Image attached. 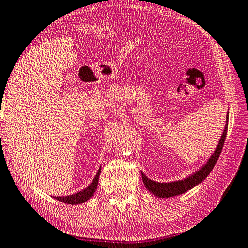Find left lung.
I'll list each match as a JSON object with an SVG mask.
<instances>
[{
	"label": "left lung",
	"mask_w": 248,
	"mask_h": 248,
	"mask_svg": "<svg viewBox=\"0 0 248 248\" xmlns=\"http://www.w3.org/2000/svg\"><path fill=\"white\" fill-rule=\"evenodd\" d=\"M228 123H229V111H228V115H226L224 130L220 138L219 143H217L216 150L213 151L211 156H210L208 158V161L205 162V164L201 166L198 170H196L195 173L190 174L188 177L184 178L182 180H176V182H170V183L155 182V180H152L149 177H146L145 174H143L141 171L142 180H143L146 189L152 192L153 195L158 197V198H170V197H175V196H179L182 194H185L186 191L190 190L194 187H196L197 185L202 183L204 178L207 177L210 173H211V170L213 167H215L217 158H219V156H220V153L222 151V148H223V144L225 141L226 131H228V124H229Z\"/></svg>",
	"instance_id": "8db88e82"
}]
</instances>
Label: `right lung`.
<instances>
[{"label":"right lung","instance_id":"add662e5","mask_svg":"<svg viewBox=\"0 0 248 248\" xmlns=\"http://www.w3.org/2000/svg\"><path fill=\"white\" fill-rule=\"evenodd\" d=\"M100 170H102V166H99V170L97 174L93 179L89 186H87L85 189H83L78 192H75L73 195L70 196H64V197H54V199H57L61 202L68 203V204H79L85 202V201L89 200L92 196L94 195V192L97 189L98 186V180H99V175H100Z\"/></svg>","mask_w":248,"mask_h":248}]
</instances>
